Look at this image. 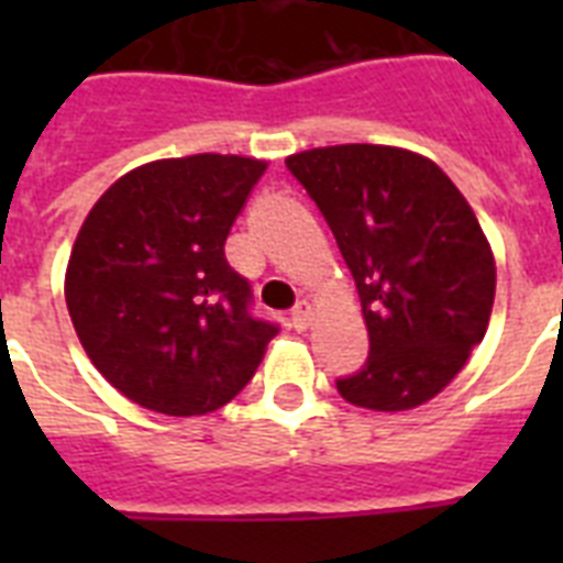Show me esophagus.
<instances>
[{
    "label": "esophagus",
    "instance_id": "obj_1",
    "mask_svg": "<svg viewBox=\"0 0 563 563\" xmlns=\"http://www.w3.org/2000/svg\"><path fill=\"white\" fill-rule=\"evenodd\" d=\"M309 324H312V307L303 300V303H298V307L291 309V327L303 333V330H309Z\"/></svg>",
    "mask_w": 563,
    "mask_h": 563
}]
</instances>
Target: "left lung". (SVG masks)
I'll return each mask as SVG.
<instances>
[{"mask_svg":"<svg viewBox=\"0 0 563 563\" xmlns=\"http://www.w3.org/2000/svg\"><path fill=\"white\" fill-rule=\"evenodd\" d=\"M286 166L333 230L371 356L339 394L374 411L423 406L485 339L497 263L476 212L438 163L397 145H324Z\"/></svg>","mask_w":563,"mask_h":563,"instance_id":"left-lung-1","label":"left lung"}]
</instances>
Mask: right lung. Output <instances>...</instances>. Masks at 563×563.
<instances>
[{
	"label": "right lung",
	"mask_w": 563,
	"mask_h": 563,
	"mask_svg": "<svg viewBox=\"0 0 563 563\" xmlns=\"http://www.w3.org/2000/svg\"><path fill=\"white\" fill-rule=\"evenodd\" d=\"M268 163L189 154L136 166L92 203L66 263V309L99 374L143 409L189 418L230 402L277 327L224 239Z\"/></svg>",
	"instance_id": "right-lung-1"
}]
</instances>
